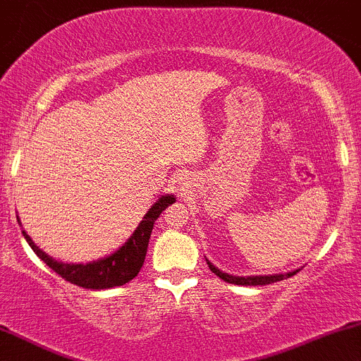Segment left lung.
Listing matches in <instances>:
<instances>
[{
	"label": "left lung",
	"instance_id": "1",
	"mask_svg": "<svg viewBox=\"0 0 361 361\" xmlns=\"http://www.w3.org/2000/svg\"><path fill=\"white\" fill-rule=\"evenodd\" d=\"M207 264H209L210 271L215 273L219 279H222L227 283H234V285H251V287H256V285H268V283H275V281H280L283 279H290L292 275H295L297 271H288L285 275H259V276H234V275H227V273H222L219 268H215L209 259H207Z\"/></svg>",
	"mask_w": 361,
	"mask_h": 361
}]
</instances>
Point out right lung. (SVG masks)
<instances>
[{
	"mask_svg": "<svg viewBox=\"0 0 361 361\" xmlns=\"http://www.w3.org/2000/svg\"><path fill=\"white\" fill-rule=\"evenodd\" d=\"M173 202H175V197H173V195H164V197L157 198L154 205L147 210V214L144 215V219L140 221L137 229L134 231V234L127 239V243L123 244V246H120L114 255L106 256V258L91 261V263L86 264L62 263V261L54 259L49 255H45V252L32 241L30 235L25 233V231L23 235L25 239H27V243L30 244V247L34 250L35 255L39 256L49 268H52L61 279L69 281V283L93 290L120 287V285H126L132 279L137 276V273L144 264V259H146L149 238H151L156 219L159 217L161 212H163L166 207L171 205Z\"/></svg>",
	"mask_w": 361,
	"mask_h": 361,
	"instance_id": "add662e5",
	"label": "right lung"
}]
</instances>
